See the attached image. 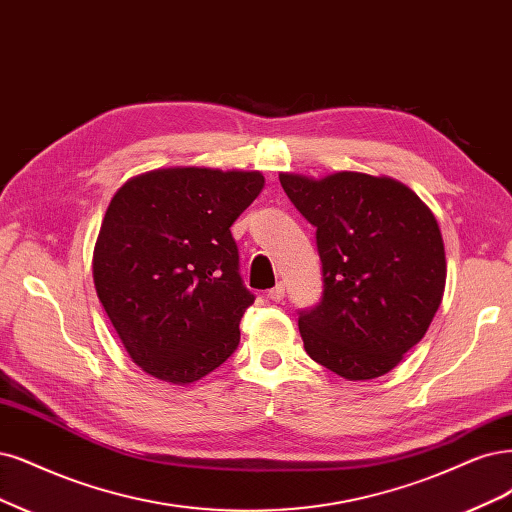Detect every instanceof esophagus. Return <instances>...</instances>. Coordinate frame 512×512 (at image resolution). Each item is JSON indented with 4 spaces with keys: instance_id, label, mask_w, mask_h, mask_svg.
Listing matches in <instances>:
<instances>
[{
    "instance_id": "1",
    "label": "esophagus",
    "mask_w": 512,
    "mask_h": 512,
    "mask_svg": "<svg viewBox=\"0 0 512 512\" xmlns=\"http://www.w3.org/2000/svg\"><path fill=\"white\" fill-rule=\"evenodd\" d=\"M284 294H286V286L284 284H277L275 288L269 290V298H271V301H275V303L284 301Z\"/></svg>"
}]
</instances>
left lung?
Wrapping results in <instances>:
<instances>
[{
    "instance_id": "8db88e82",
    "label": "left lung",
    "mask_w": 512,
    "mask_h": 512,
    "mask_svg": "<svg viewBox=\"0 0 512 512\" xmlns=\"http://www.w3.org/2000/svg\"><path fill=\"white\" fill-rule=\"evenodd\" d=\"M279 182L315 226L322 260L320 303L298 311L309 358L349 381L390 373L443 301L445 245L432 211L404 184L356 171L279 173Z\"/></svg>"
}]
</instances>
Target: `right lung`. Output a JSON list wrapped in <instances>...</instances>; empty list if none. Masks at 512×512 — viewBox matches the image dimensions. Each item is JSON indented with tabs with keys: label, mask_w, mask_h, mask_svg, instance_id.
I'll list each match as a JSON object with an SVG mask.
<instances>
[{
	"label": "right lung",
	"mask_w": 512,
	"mask_h": 512,
	"mask_svg": "<svg viewBox=\"0 0 512 512\" xmlns=\"http://www.w3.org/2000/svg\"><path fill=\"white\" fill-rule=\"evenodd\" d=\"M264 186L258 171L156 169L120 186L93 254L99 301L137 366L192 383L239 345L254 294L231 226Z\"/></svg>",
	"instance_id": "1"
}]
</instances>
